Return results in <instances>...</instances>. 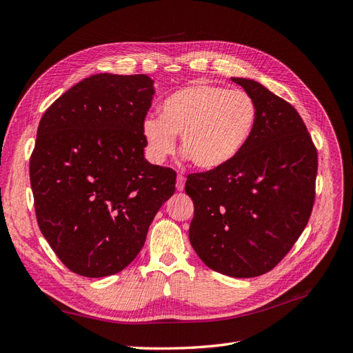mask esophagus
<instances>
[{"instance_id": "esophagus-1", "label": "esophagus", "mask_w": 353, "mask_h": 353, "mask_svg": "<svg viewBox=\"0 0 353 353\" xmlns=\"http://www.w3.org/2000/svg\"><path fill=\"white\" fill-rule=\"evenodd\" d=\"M184 185H185V176L183 174H178V176H176V190L183 191Z\"/></svg>"}]
</instances>
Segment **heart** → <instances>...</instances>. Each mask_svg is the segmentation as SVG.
I'll use <instances>...</instances> for the list:
<instances>
[{"mask_svg": "<svg viewBox=\"0 0 353 353\" xmlns=\"http://www.w3.org/2000/svg\"><path fill=\"white\" fill-rule=\"evenodd\" d=\"M159 117H145L141 132L153 162L181 150L200 169H218L236 159L248 144L256 123V104L248 92L194 83L169 94Z\"/></svg>", "mask_w": 353, "mask_h": 353, "instance_id": "1", "label": "heart"}]
</instances>
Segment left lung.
Returning a JSON list of instances; mask_svg holds the SVG:
<instances>
[{"mask_svg": "<svg viewBox=\"0 0 353 353\" xmlns=\"http://www.w3.org/2000/svg\"><path fill=\"white\" fill-rule=\"evenodd\" d=\"M256 104L241 153L225 166L188 175L194 218L188 237L210 270L236 279L271 271L311 216L316 148L296 109L262 83L231 78Z\"/></svg>", "mask_w": 353, "mask_h": 353, "instance_id": "left-lung-1", "label": "left lung"}]
</instances>
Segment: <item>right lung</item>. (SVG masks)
Here are the masks:
<instances>
[{"label": "right lung", "instance_id": "obj_1", "mask_svg": "<svg viewBox=\"0 0 353 353\" xmlns=\"http://www.w3.org/2000/svg\"><path fill=\"white\" fill-rule=\"evenodd\" d=\"M147 74L85 78L42 116L30 156L38 225L68 268L90 279L126 268L145 243L176 174L144 157Z\"/></svg>", "mask_w": 353, "mask_h": 353}]
</instances>
